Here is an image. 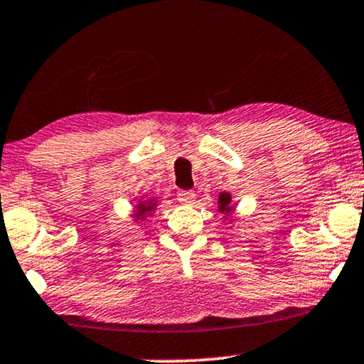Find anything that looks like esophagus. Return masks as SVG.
Instances as JSON below:
<instances>
[{
  "instance_id": "34e87169",
  "label": "esophagus",
  "mask_w": 364,
  "mask_h": 364,
  "mask_svg": "<svg viewBox=\"0 0 364 364\" xmlns=\"http://www.w3.org/2000/svg\"><path fill=\"white\" fill-rule=\"evenodd\" d=\"M195 196H196L195 191H191V190H181V191H178V195H176L178 201L183 205H191L193 201H195Z\"/></svg>"
}]
</instances>
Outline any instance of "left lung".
Instances as JSON below:
<instances>
[{
    "mask_svg": "<svg viewBox=\"0 0 364 364\" xmlns=\"http://www.w3.org/2000/svg\"><path fill=\"white\" fill-rule=\"evenodd\" d=\"M218 208H220V211H222V213H230V211H233L232 196H230V193H220Z\"/></svg>",
    "mask_w": 364,
    "mask_h": 364,
    "instance_id": "left-lung-1",
    "label": "left lung"
}]
</instances>
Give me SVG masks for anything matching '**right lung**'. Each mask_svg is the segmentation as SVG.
I'll use <instances>...</instances> for the list:
<instances>
[{"label": "right lung", "mask_w": 364, "mask_h": 364, "mask_svg": "<svg viewBox=\"0 0 364 364\" xmlns=\"http://www.w3.org/2000/svg\"><path fill=\"white\" fill-rule=\"evenodd\" d=\"M156 208V200H148V201H141L139 205H137V211L134 213V218L136 220H144L148 213H151Z\"/></svg>", "instance_id": "1"}]
</instances>
